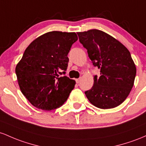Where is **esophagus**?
<instances>
[{"label": "esophagus", "instance_id": "1", "mask_svg": "<svg viewBox=\"0 0 146 146\" xmlns=\"http://www.w3.org/2000/svg\"><path fill=\"white\" fill-rule=\"evenodd\" d=\"M80 81H81V78H78V79H76V83H80Z\"/></svg>", "mask_w": 146, "mask_h": 146}]
</instances>
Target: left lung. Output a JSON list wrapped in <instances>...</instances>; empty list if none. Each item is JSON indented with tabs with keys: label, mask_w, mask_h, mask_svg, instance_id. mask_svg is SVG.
<instances>
[{
	"label": "left lung",
	"mask_w": 146,
	"mask_h": 146,
	"mask_svg": "<svg viewBox=\"0 0 146 146\" xmlns=\"http://www.w3.org/2000/svg\"><path fill=\"white\" fill-rule=\"evenodd\" d=\"M77 34L93 65L101 70L99 77L94 76L92 88L85 92L87 98L101 109L119 106L130 94L137 72L130 52L101 30L90 29Z\"/></svg>",
	"instance_id": "8db88e82"
}]
</instances>
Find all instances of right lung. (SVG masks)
<instances>
[{
	"instance_id": "obj_1",
	"label": "right lung",
	"mask_w": 146,
	"mask_h": 146,
	"mask_svg": "<svg viewBox=\"0 0 146 146\" xmlns=\"http://www.w3.org/2000/svg\"><path fill=\"white\" fill-rule=\"evenodd\" d=\"M74 32L53 31L31 42L16 67L23 94L34 107L52 110L67 101L76 82L65 76Z\"/></svg>"
}]
</instances>
